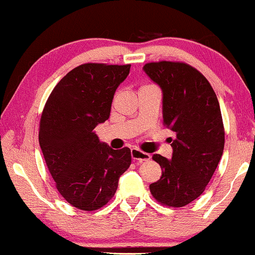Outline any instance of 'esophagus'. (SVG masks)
Returning <instances> with one entry per match:
<instances>
[{"label": "esophagus", "mask_w": 255, "mask_h": 255, "mask_svg": "<svg viewBox=\"0 0 255 255\" xmlns=\"http://www.w3.org/2000/svg\"><path fill=\"white\" fill-rule=\"evenodd\" d=\"M130 156H131V158H133L134 160H136V162H139V163L146 162V160H150L151 159L150 154L145 153V152H142V151L136 150V148H133V150L130 151Z\"/></svg>", "instance_id": "1"}]
</instances>
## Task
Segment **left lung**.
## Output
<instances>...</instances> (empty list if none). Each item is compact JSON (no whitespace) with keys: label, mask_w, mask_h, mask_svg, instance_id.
<instances>
[{"label":"left lung","mask_w":255,"mask_h":255,"mask_svg":"<svg viewBox=\"0 0 255 255\" xmlns=\"http://www.w3.org/2000/svg\"><path fill=\"white\" fill-rule=\"evenodd\" d=\"M144 72L163 93V122L175 133L171 159L153 154L162 176L150 184L160 204L182 207L203 194L224 150L217 96L207 79L186 63H146Z\"/></svg>","instance_id":"left-lung-1"}]
</instances>
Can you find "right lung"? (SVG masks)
Listing matches in <instances>:
<instances>
[{"instance_id":"right-lung-1","label":"right lung","mask_w":255,"mask_h":255,"mask_svg":"<svg viewBox=\"0 0 255 255\" xmlns=\"http://www.w3.org/2000/svg\"><path fill=\"white\" fill-rule=\"evenodd\" d=\"M129 71L130 64H81L61 79L44 107V159L60 194L84 211L108 204L131 163L129 148L113 150L95 131L109 119L114 95Z\"/></svg>"}]
</instances>
